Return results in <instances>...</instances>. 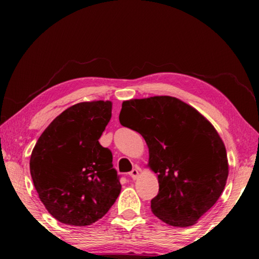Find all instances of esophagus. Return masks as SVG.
<instances>
[{
  "mask_svg": "<svg viewBox=\"0 0 259 259\" xmlns=\"http://www.w3.org/2000/svg\"><path fill=\"white\" fill-rule=\"evenodd\" d=\"M139 172H140L139 168H135V169L131 170L130 174H129V176H130V178H133L134 181H135V179H137V178H138V176H139Z\"/></svg>",
  "mask_w": 259,
  "mask_h": 259,
  "instance_id": "1",
  "label": "esophagus"
}]
</instances>
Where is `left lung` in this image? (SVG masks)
<instances>
[{
    "label": "left lung",
    "instance_id": "8db88e82",
    "mask_svg": "<svg viewBox=\"0 0 259 259\" xmlns=\"http://www.w3.org/2000/svg\"><path fill=\"white\" fill-rule=\"evenodd\" d=\"M119 119L147 144V166L159 182L152 212L170 226L196 224L217 202L229 176L226 148L214 126L170 96L124 100Z\"/></svg>",
    "mask_w": 259,
    "mask_h": 259
}]
</instances>
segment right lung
Here are the masks:
<instances>
[{
  "label": "right lung",
  "mask_w": 259,
  "mask_h": 259,
  "mask_svg": "<svg viewBox=\"0 0 259 259\" xmlns=\"http://www.w3.org/2000/svg\"><path fill=\"white\" fill-rule=\"evenodd\" d=\"M112 102L73 105L43 131L29 170L38 198L63 224L87 226L106 213L121 192L113 156L98 139L112 117Z\"/></svg>",
  "instance_id": "1"
}]
</instances>
